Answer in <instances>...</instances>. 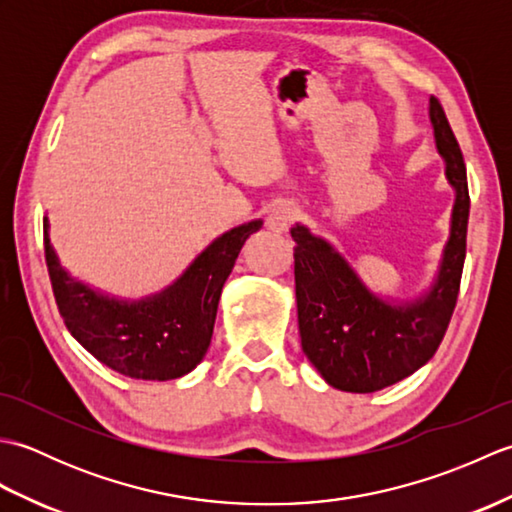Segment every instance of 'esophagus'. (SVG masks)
I'll list each match as a JSON object with an SVG mask.
<instances>
[{
  "label": "esophagus",
  "mask_w": 512,
  "mask_h": 512,
  "mask_svg": "<svg viewBox=\"0 0 512 512\" xmlns=\"http://www.w3.org/2000/svg\"><path fill=\"white\" fill-rule=\"evenodd\" d=\"M292 222H295V206L288 202H277L266 217V226L273 233H286Z\"/></svg>",
  "instance_id": "34e87169"
}]
</instances>
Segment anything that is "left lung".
I'll use <instances>...</instances> for the list:
<instances>
[{
  "mask_svg": "<svg viewBox=\"0 0 512 512\" xmlns=\"http://www.w3.org/2000/svg\"><path fill=\"white\" fill-rule=\"evenodd\" d=\"M429 121L444 176L455 193L438 273L420 297L385 299L369 288L328 239L295 224V290L301 350L334 389L372 394L411 376L436 354L458 301L469 226V187L458 140L440 103Z\"/></svg>",
  "mask_w": 512,
  "mask_h": 512,
  "instance_id": "left-lung-1",
  "label": "left lung"
}]
</instances>
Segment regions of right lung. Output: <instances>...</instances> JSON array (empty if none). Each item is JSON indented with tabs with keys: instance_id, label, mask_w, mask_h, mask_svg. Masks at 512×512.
<instances>
[{
	"instance_id": "add662e5",
	"label": "right lung",
	"mask_w": 512,
	"mask_h": 512,
	"mask_svg": "<svg viewBox=\"0 0 512 512\" xmlns=\"http://www.w3.org/2000/svg\"><path fill=\"white\" fill-rule=\"evenodd\" d=\"M262 220L215 237L165 290L143 299H118L74 279L59 262L43 217V248L65 328L114 372L138 380H171L198 367L211 345L224 281L246 239Z\"/></svg>"
}]
</instances>
